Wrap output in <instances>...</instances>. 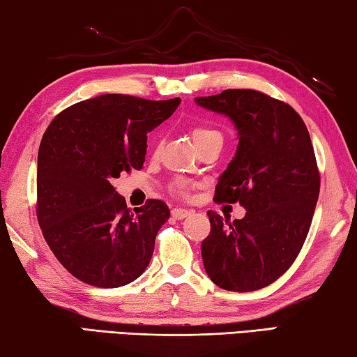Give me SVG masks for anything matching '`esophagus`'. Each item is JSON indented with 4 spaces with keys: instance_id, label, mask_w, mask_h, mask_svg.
Segmentation results:
<instances>
[{
    "instance_id": "34e87169",
    "label": "esophagus",
    "mask_w": 357,
    "mask_h": 357,
    "mask_svg": "<svg viewBox=\"0 0 357 357\" xmlns=\"http://www.w3.org/2000/svg\"><path fill=\"white\" fill-rule=\"evenodd\" d=\"M190 214H192L190 209H184V208H174V209H172V215L176 220H183V219H185V217H189Z\"/></svg>"
}]
</instances>
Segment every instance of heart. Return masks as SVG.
<instances>
[{
  "mask_svg": "<svg viewBox=\"0 0 357 357\" xmlns=\"http://www.w3.org/2000/svg\"><path fill=\"white\" fill-rule=\"evenodd\" d=\"M192 137L193 140H195L197 146H202V144L211 140H222L220 132L214 128H209V126H197V128L192 130Z\"/></svg>",
  "mask_w": 357,
  "mask_h": 357,
  "instance_id": "heart-1",
  "label": "heart"
}]
</instances>
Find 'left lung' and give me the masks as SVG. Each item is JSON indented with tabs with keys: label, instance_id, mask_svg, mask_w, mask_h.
<instances>
[{
	"label": "left lung",
	"instance_id": "8db88e82",
	"mask_svg": "<svg viewBox=\"0 0 357 357\" xmlns=\"http://www.w3.org/2000/svg\"><path fill=\"white\" fill-rule=\"evenodd\" d=\"M195 102L225 114L238 130L236 154L214 200L239 202L247 211L233 222L208 211L204 269L223 289L255 291L287 273L309 233L319 195L309 130L293 107L255 89H225Z\"/></svg>",
	"mask_w": 357,
	"mask_h": 357
}]
</instances>
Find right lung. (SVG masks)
I'll return each mask as SVG.
<instances>
[{"instance_id":"right-lung-1","label":"right lung","mask_w":357,"mask_h":357,"mask_svg":"<svg viewBox=\"0 0 357 357\" xmlns=\"http://www.w3.org/2000/svg\"><path fill=\"white\" fill-rule=\"evenodd\" d=\"M179 104V98L102 94L66 108L47 128L38 154L36 213L48 247L78 280L118 288L148 268L170 209L148 200L132 213L112 181L140 170L148 132Z\"/></svg>"}]
</instances>
